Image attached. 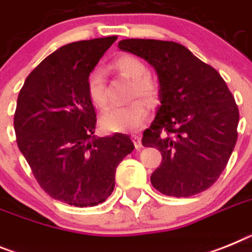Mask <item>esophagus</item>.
I'll return each mask as SVG.
<instances>
[{
	"instance_id": "34e87169",
	"label": "esophagus",
	"mask_w": 252,
	"mask_h": 252,
	"mask_svg": "<svg viewBox=\"0 0 252 252\" xmlns=\"http://www.w3.org/2000/svg\"><path fill=\"white\" fill-rule=\"evenodd\" d=\"M131 139H132V141H134L135 148H136V149H140V148L143 147V144H141V137H140V135L132 134V135H131Z\"/></svg>"
}]
</instances>
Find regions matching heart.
<instances>
[{
  "label": "heart",
  "mask_w": 252,
  "mask_h": 252,
  "mask_svg": "<svg viewBox=\"0 0 252 252\" xmlns=\"http://www.w3.org/2000/svg\"><path fill=\"white\" fill-rule=\"evenodd\" d=\"M116 70L124 76L132 80L131 95L144 96L154 100L159 93L157 81L148 74L147 64L132 55L120 56L113 62ZM88 95L96 107H104L108 102L105 93L104 76L100 70H93L87 79ZM148 104L143 99H134L127 104L112 105L102 115V126L113 132H130L140 128L148 117Z\"/></svg>",
  "instance_id": "1"
}]
</instances>
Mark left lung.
<instances>
[{"label":"left lung","instance_id":"left-lung-1","mask_svg":"<svg viewBox=\"0 0 252 252\" xmlns=\"http://www.w3.org/2000/svg\"><path fill=\"white\" fill-rule=\"evenodd\" d=\"M118 48L145 60L158 76L160 105L141 139L162 153L150 177L154 189L175 197L208 190L237 141L240 113L225 81L176 42L124 39Z\"/></svg>","mask_w":252,"mask_h":252}]
</instances>
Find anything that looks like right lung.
Here are the masks:
<instances>
[{"instance_id": "1", "label": "right lung", "mask_w": 252, "mask_h": 252, "mask_svg": "<svg viewBox=\"0 0 252 252\" xmlns=\"http://www.w3.org/2000/svg\"><path fill=\"white\" fill-rule=\"evenodd\" d=\"M117 39L80 40L43 60L18 96V147L40 188L68 205L94 206L115 189L117 165L134 150L130 136L95 137L96 117L88 75Z\"/></svg>"}]
</instances>
